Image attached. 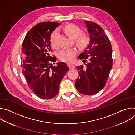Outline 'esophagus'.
Segmentation results:
<instances>
[{"instance_id":"obj_1","label":"esophagus","mask_w":135,"mask_h":135,"mask_svg":"<svg viewBox=\"0 0 135 135\" xmlns=\"http://www.w3.org/2000/svg\"><path fill=\"white\" fill-rule=\"evenodd\" d=\"M68 67H69V68H70V69H74V68H75V66H74V65H70V64H68Z\"/></svg>"}]
</instances>
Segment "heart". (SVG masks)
I'll return each mask as SVG.
<instances>
[{
	"label": "heart",
	"mask_w": 135,
	"mask_h": 135,
	"mask_svg": "<svg viewBox=\"0 0 135 135\" xmlns=\"http://www.w3.org/2000/svg\"><path fill=\"white\" fill-rule=\"evenodd\" d=\"M64 30L70 38L75 39L76 43L80 49L83 50L85 49L90 45L91 42L90 36L86 33L80 35L81 33V30L79 27L73 24H69L65 27ZM57 33H58L57 31L55 30L51 36V45L52 47L54 48L56 47V38ZM76 53L77 51L74 48L66 49L61 50L59 52V57L61 60L64 61L71 63L74 61L75 58Z\"/></svg>",
	"instance_id": "b5f03b06"
}]
</instances>
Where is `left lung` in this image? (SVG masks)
<instances>
[{
	"instance_id": "8db88e82",
	"label": "left lung",
	"mask_w": 135,
	"mask_h": 135,
	"mask_svg": "<svg viewBox=\"0 0 135 135\" xmlns=\"http://www.w3.org/2000/svg\"><path fill=\"white\" fill-rule=\"evenodd\" d=\"M84 23L90 34L91 42L79 55L86 67H76L79 77L75 85L81 93L90 95L99 92L106 83L113 66L112 47L107 36L100 26L86 20Z\"/></svg>"
}]
</instances>
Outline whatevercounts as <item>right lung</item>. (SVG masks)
Listing matches in <instances>:
<instances>
[{
    "instance_id": "1",
    "label": "right lung",
    "mask_w": 135,
    "mask_h": 135,
    "mask_svg": "<svg viewBox=\"0 0 135 135\" xmlns=\"http://www.w3.org/2000/svg\"><path fill=\"white\" fill-rule=\"evenodd\" d=\"M60 24L55 22H41L33 27L22 43V73L30 89L43 99H52L59 92V84L68 71L63 62L53 66L56 57H52L50 38L52 32Z\"/></svg>"
}]
</instances>
